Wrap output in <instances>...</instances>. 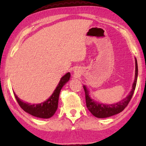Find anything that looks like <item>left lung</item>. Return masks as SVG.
I'll use <instances>...</instances> for the list:
<instances>
[{"instance_id": "obj_1", "label": "left lung", "mask_w": 146, "mask_h": 146, "mask_svg": "<svg viewBox=\"0 0 146 146\" xmlns=\"http://www.w3.org/2000/svg\"><path fill=\"white\" fill-rule=\"evenodd\" d=\"M137 77L138 64L137 59L135 58V78L132 86V90L130 91L129 94L127 95L126 98H123V100H120V102L116 104H103L95 102L89 95V91L87 88L86 87V86H84L83 88L84 90L86 95V106H87L88 110L95 117L100 118L110 117L111 116L117 115L118 113L122 112L128 105V104H129L133 97V95L134 93L136 88V85H137Z\"/></svg>"}]
</instances>
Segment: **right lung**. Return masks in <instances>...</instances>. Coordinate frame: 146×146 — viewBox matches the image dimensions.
<instances>
[{
    "label": "right lung",
    "mask_w": 146,
    "mask_h": 146,
    "mask_svg": "<svg viewBox=\"0 0 146 146\" xmlns=\"http://www.w3.org/2000/svg\"><path fill=\"white\" fill-rule=\"evenodd\" d=\"M70 73H66L61 78L57 87L54 91L53 93L45 102H42L38 104H31L23 102L17 97L16 94L14 93L17 102L21 106V108L26 111L34 117L42 118H49L52 117L55 114L56 110L58 108V97L62 88L68 82L70 78Z\"/></svg>",
    "instance_id": "add662e5"
}]
</instances>
